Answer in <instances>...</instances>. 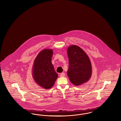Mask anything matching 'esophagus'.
I'll use <instances>...</instances> for the list:
<instances>
[{
    "label": "esophagus",
    "instance_id": "1",
    "mask_svg": "<svg viewBox=\"0 0 121 121\" xmlns=\"http://www.w3.org/2000/svg\"><path fill=\"white\" fill-rule=\"evenodd\" d=\"M65 73H61L60 74V77H63L65 76Z\"/></svg>",
    "mask_w": 121,
    "mask_h": 121
}]
</instances>
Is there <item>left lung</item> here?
I'll return each mask as SVG.
<instances>
[{
    "instance_id": "left-lung-1",
    "label": "left lung",
    "mask_w": 121,
    "mask_h": 121,
    "mask_svg": "<svg viewBox=\"0 0 121 121\" xmlns=\"http://www.w3.org/2000/svg\"><path fill=\"white\" fill-rule=\"evenodd\" d=\"M69 58V69L67 74L71 82L78 86L89 80L92 69L90 59L79 47L69 46L67 50Z\"/></svg>"
}]
</instances>
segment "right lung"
<instances>
[{
    "label": "right lung",
    "mask_w": 121,
    "mask_h": 121,
    "mask_svg": "<svg viewBox=\"0 0 121 121\" xmlns=\"http://www.w3.org/2000/svg\"><path fill=\"white\" fill-rule=\"evenodd\" d=\"M53 51L45 49L41 51L35 59L33 67V77L35 82L44 89L53 86L58 75L51 62Z\"/></svg>",
    "instance_id": "add662e5"
}]
</instances>
